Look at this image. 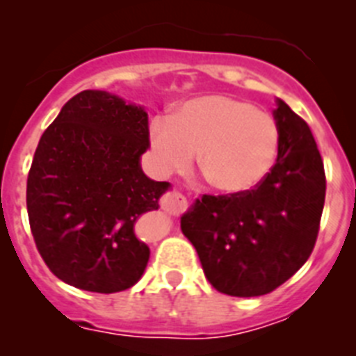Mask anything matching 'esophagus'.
<instances>
[{
	"label": "esophagus",
	"mask_w": 356,
	"mask_h": 356,
	"mask_svg": "<svg viewBox=\"0 0 356 356\" xmlns=\"http://www.w3.org/2000/svg\"><path fill=\"white\" fill-rule=\"evenodd\" d=\"M185 196L180 193H169L163 196L162 200V209L165 210V212L169 213H175V216H178V213H181L185 210Z\"/></svg>",
	"instance_id": "1"
}]
</instances>
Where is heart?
Wrapping results in <instances>:
<instances>
[{
  "label": "heart",
  "instance_id": "b5f03b06",
  "mask_svg": "<svg viewBox=\"0 0 356 356\" xmlns=\"http://www.w3.org/2000/svg\"><path fill=\"white\" fill-rule=\"evenodd\" d=\"M275 118L242 97L210 94L188 99L149 128L153 162L162 172L181 171L197 151V165L210 185L225 194L254 188L278 155Z\"/></svg>",
  "mask_w": 356,
  "mask_h": 356
}]
</instances>
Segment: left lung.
Segmentation results:
<instances>
[{
  "label": "left lung",
  "instance_id": "8db88e82",
  "mask_svg": "<svg viewBox=\"0 0 356 356\" xmlns=\"http://www.w3.org/2000/svg\"><path fill=\"white\" fill-rule=\"evenodd\" d=\"M278 159L248 193L205 196L181 216V232L196 248L216 291L264 296L285 284L316 246L326 176L307 122L278 99Z\"/></svg>",
  "mask_w": 356,
  "mask_h": 356
}]
</instances>
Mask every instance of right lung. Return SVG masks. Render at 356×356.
<instances>
[{
  "label": "right lung",
  "mask_w": 356,
  "mask_h": 356,
  "mask_svg": "<svg viewBox=\"0 0 356 356\" xmlns=\"http://www.w3.org/2000/svg\"><path fill=\"white\" fill-rule=\"evenodd\" d=\"M147 114L106 90L72 96L44 131L26 184L33 241L49 271L81 291H127L149 248L135 237L143 213L171 185L144 175Z\"/></svg>",
  "instance_id": "obj_1"
}]
</instances>
